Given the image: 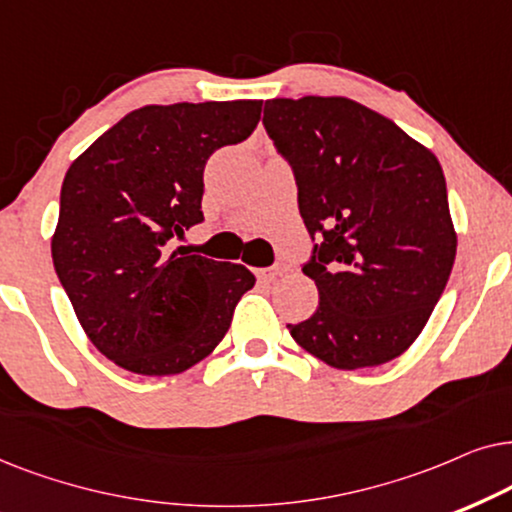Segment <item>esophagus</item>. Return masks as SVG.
<instances>
[{
    "instance_id": "esophagus-1",
    "label": "esophagus",
    "mask_w": 512,
    "mask_h": 512,
    "mask_svg": "<svg viewBox=\"0 0 512 512\" xmlns=\"http://www.w3.org/2000/svg\"><path fill=\"white\" fill-rule=\"evenodd\" d=\"M281 274V269L278 267H269V269H257L255 271V276L260 278V281H264V283H269V281H274V278Z\"/></svg>"
}]
</instances>
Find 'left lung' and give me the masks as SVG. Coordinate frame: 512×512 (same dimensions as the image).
Segmentation results:
<instances>
[{
	"mask_svg": "<svg viewBox=\"0 0 512 512\" xmlns=\"http://www.w3.org/2000/svg\"><path fill=\"white\" fill-rule=\"evenodd\" d=\"M264 128L290 163L318 288L295 342L337 370L410 349L452 274L456 234L431 149L349 98L264 102Z\"/></svg>",
	"mask_w": 512,
	"mask_h": 512,
	"instance_id": "left-lung-1",
	"label": "left lung"
}]
</instances>
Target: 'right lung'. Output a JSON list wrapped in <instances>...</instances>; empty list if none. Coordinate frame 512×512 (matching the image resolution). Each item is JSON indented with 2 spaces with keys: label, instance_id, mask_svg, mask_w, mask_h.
<instances>
[{
  "label": "right lung",
  "instance_id": "add662e5",
  "mask_svg": "<svg viewBox=\"0 0 512 512\" xmlns=\"http://www.w3.org/2000/svg\"><path fill=\"white\" fill-rule=\"evenodd\" d=\"M262 100L147 105L102 133L60 189L53 267L102 356L147 377L180 374L227 335L255 276L175 250L203 222V168L257 128Z\"/></svg>",
  "mask_w": 512,
  "mask_h": 512
}]
</instances>
